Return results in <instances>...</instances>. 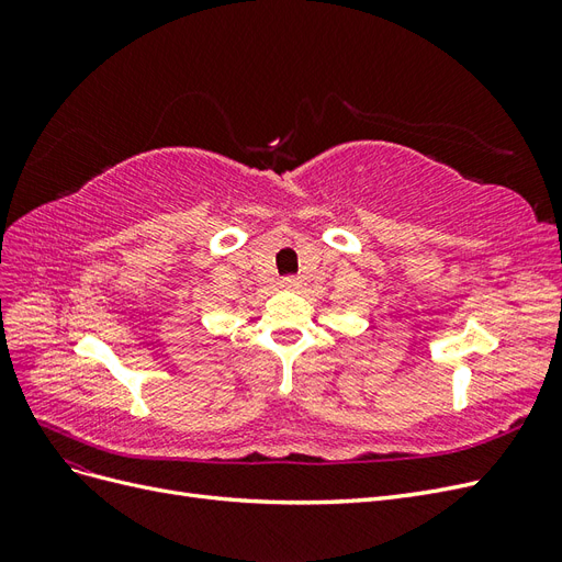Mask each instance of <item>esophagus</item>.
<instances>
[{"mask_svg":"<svg viewBox=\"0 0 562 562\" xmlns=\"http://www.w3.org/2000/svg\"><path fill=\"white\" fill-rule=\"evenodd\" d=\"M281 288H285V291H297V288H300V279L288 277V279L281 281Z\"/></svg>","mask_w":562,"mask_h":562,"instance_id":"1","label":"esophagus"}]
</instances>
